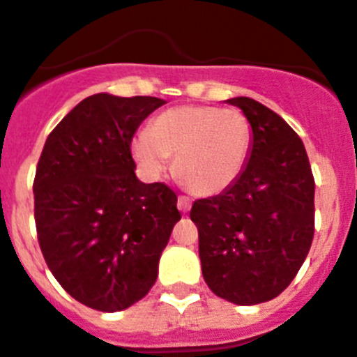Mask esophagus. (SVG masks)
Returning <instances> with one entry per match:
<instances>
[{
    "label": "esophagus",
    "mask_w": 357,
    "mask_h": 357,
    "mask_svg": "<svg viewBox=\"0 0 357 357\" xmlns=\"http://www.w3.org/2000/svg\"><path fill=\"white\" fill-rule=\"evenodd\" d=\"M176 206H178V210H181L182 213L190 212V208H192V201H190V197H186V195L178 197V201H176Z\"/></svg>",
    "instance_id": "34e87169"
}]
</instances>
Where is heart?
I'll return each mask as SVG.
<instances>
[{
    "label": "heart",
    "mask_w": 357,
    "mask_h": 357,
    "mask_svg": "<svg viewBox=\"0 0 357 357\" xmlns=\"http://www.w3.org/2000/svg\"><path fill=\"white\" fill-rule=\"evenodd\" d=\"M250 125L232 108L182 105L158 114L149 132L138 134L132 155L149 175H160L175 156L176 178L195 195L227 192L243 173L250 151Z\"/></svg>",
    "instance_id": "1"
}]
</instances>
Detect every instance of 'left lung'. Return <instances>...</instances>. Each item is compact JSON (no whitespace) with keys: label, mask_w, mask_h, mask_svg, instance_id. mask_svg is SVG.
<instances>
[{"label":"left lung","mask_w":357,"mask_h":357,"mask_svg":"<svg viewBox=\"0 0 357 357\" xmlns=\"http://www.w3.org/2000/svg\"><path fill=\"white\" fill-rule=\"evenodd\" d=\"M252 129L249 162L227 192L193 202L208 287L239 306L280 295L304 264L315 232V181L298 134L250 98L227 99Z\"/></svg>","instance_id":"8db88e82"}]
</instances>
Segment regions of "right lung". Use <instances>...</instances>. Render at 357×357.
Returning <instances> with one entry per match:
<instances>
[{
    "mask_svg": "<svg viewBox=\"0 0 357 357\" xmlns=\"http://www.w3.org/2000/svg\"><path fill=\"white\" fill-rule=\"evenodd\" d=\"M164 99L96 93L45 139L34 176V221L45 264L75 301L121 312L144 298L181 219L176 195L134 173L130 142Z\"/></svg>",
    "mask_w": 357,
    "mask_h": 357,
    "instance_id": "1",
    "label": "right lung"
}]
</instances>
